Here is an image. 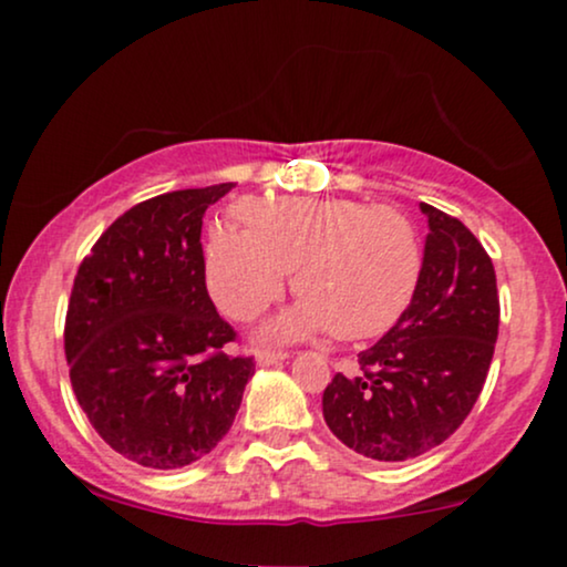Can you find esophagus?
Instances as JSON below:
<instances>
[{"instance_id": "esophagus-1", "label": "esophagus", "mask_w": 567, "mask_h": 567, "mask_svg": "<svg viewBox=\"0 0 567 567\" xmlns=\"http://www.w3.org/2000/svg\"><path fill=\"white\" fill-rule=\"evenodd\" d=\"M288 351H277V349H258L256 351V362L261 368H266V365H277V362H282V360H288Z\"/></svg>"}]
</instances>
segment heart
I'll return each instance as SVG.
<instances>
[{"label": "heart", "mask_w": 567, "mask_h": 567, "mask_svg": "<svg viewBox=\"0 0 567 567\" xmlns=\"http://www.w3.org/2000/svg\"><path fill=\"white\" fill-rule=\"evenodd\" d=\"M245 229L216 220L202 269L216 306L250 320L282 292L292 271L301 301L266 324L271 338L328 330L341 341L386 333L413 301L424 245L405 213L341 197L247 199Z\"/></svg>", "instance_id": "heart-1"}]
</instances>
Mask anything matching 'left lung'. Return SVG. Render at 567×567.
Masks as SVG:
<instances>
[{
    "instance_id": "8db88e82",
    "label": "left lung",
    "mask_w": 567,
    "mask_h": 567,
    "mask_svg": "<svg viewBox=\"0 0 567 567\" xmlns=\"http://www.w3.org/2000/svg\"><path fill=\"white\" fill-rule=\"evenodd\" d=\"M429 234L413 301L394 328L360 351L354 375L322 394L324 424L373 461H408L464 424L477 402L498 338L491 256L447 213L421 205Z\"/></svg>"
}]
</instances>
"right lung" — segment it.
Wrapping results in <instances>:
<instances>
[{"label": "right lung", "mask_w": 567, "mask_h": 567, "mask_svg": "<svg viewBox=\"0 0 567 567\" xmlns=\"http://www.w3.org/2000/svg\"><path fill=\"white\" fill-rule=\"evenodd\" d=\"M231 186L130 207L74 277L63 333L71 386L95 432L148 470H181L210 453L256 373L250 357L220 351L234 330L202 269V216Z\"/></svg>", "instance_id": "right-lung-1"}]
</instances>
